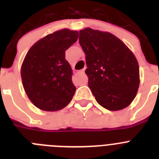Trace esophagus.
<instances>
[{"instance_id": "1", "label": "esophagus", "mask_w": 159, "mask_h": 159, "mask_svg": "<svg viewBox=\"0 0 159 159\" xmlns=\"http://www.w3.org/2000/svg\"><path fill=\"white\" fill-rule=\"evenodd\" d=\"M79 72H81V73H84V70H81V71H80Z\"/></svg>"}]
</instances>
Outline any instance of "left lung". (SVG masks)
<instances>
[{"instance_id":"8db88e82","label":"left lung","mask_w":159,"mask_h":159,"mask_svg":"<svg viewBox=\"0 0 159 159\" xmlns=\"http://www.w3.org/2000/svg\"><path fill=\"white\" fill-rule=\"evenodd\" d=\"M79 41L86 55L88 86L97 102L109 111L128 107L139 87V67L134 53L108 32L85 28Z\"/></svg>"}]
</instances>
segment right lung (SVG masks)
Listing matches in <instances>:
<instances>
[{"mask_svg":"<svg viewBox=\"0 0 159 159\" xmlns=\"http://www.w3.org/2000/svg\"><path fill=\"white\" fill-rule=\"evenodd\" d=\"M78 36V31L60 29L36 42L25 56L20 68L24 89L40 110H61L75 95L76 88L65 51Z\"/></svg>","mask_w":159,"mask_h":159,"instance_id":"right-lung-1","label":"right lung"}]
</instances>
